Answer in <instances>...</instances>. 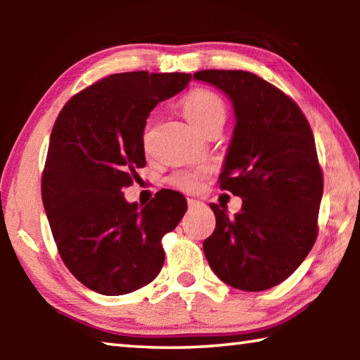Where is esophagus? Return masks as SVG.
I'll return each mask as SVG.
<instances>
[{"label":"esophagus","mask_w":360,"mask_h":360,"mask_svg":"<svg viewBox=\"0 0 360 360\" xmlns=\"http://www.w3.org/2000/svg\"><path fill=\"white\" fill-rule=\"evenodd\" d=\"M187 205H188V208H197V206L202 205V202H200V200H195V198H187Z\"/></svg>","instance_id":"1"}]
</instances>
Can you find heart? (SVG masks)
I'll list each match as a JSON object with an SVG mask.
<instances>
[{
	"instance_id": "b5f03b06",
	"label": "heart",
	"mask_w": 360,
	"mask_h": 360,
	"mask_svg": "<svg viewBox=\"0 0 360 360\" xmlns=\"http://www.w3.org/2000/svg\"><path fill=\"white\" fill-rule=\"evenodd\" d=\"M182 112L198 131H205L214 124L224 125L225 103L216 92L208 89H195L182 100ZM205 172L202 168H187L169 176L168 182L184 192H195L200 187Z\"/></svg>"
}]
</instances>
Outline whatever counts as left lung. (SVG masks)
<instances>
[{"mask_svg": "<svg viewBox=\"0 0 360 360\" xmlns=\"http://www.w3.org/2000/svg\"><path fill=\"white\" fill-rule=\"evenodd\" d=\"M193 79L214 85L233 106L221 188L243 200L233 217L210 205L216 229L203 241L206 260L231 288L270 289L300 266L318 235L324 181L313 131L288 95L252 72L205 70Z\"/></svg>", "mask_w": 360, "mask_h": 360, "instance_id": "1", "label": "left lung"}]
</instances>
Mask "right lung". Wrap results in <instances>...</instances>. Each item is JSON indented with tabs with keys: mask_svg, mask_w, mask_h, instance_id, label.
<instances>
[{
	"mask_svg": "<svg viewBox=\"0 0 360 360\" xmlns=\"http://www.w3.org/2000/svg\"><path fill=\"white\" fill-rule=\"evenodd\" d=\"M191 79L148 71L103 77L72 96L53 125L42 203L60 257L98 294H130L154 281L165 260L163 235L186 214L179 192L163 188L141 206L127 202L122 188L146 165L150 111Z\"/></svg>",
	"mask_w": 360,
	"mask_h": 360,
	"instance_id": "obj_1",
	"label": "right lung"
}]
</instances>
